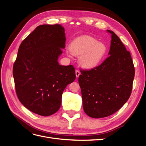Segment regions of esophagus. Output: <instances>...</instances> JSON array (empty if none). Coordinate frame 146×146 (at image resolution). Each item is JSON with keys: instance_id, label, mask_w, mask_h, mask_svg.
I'll return each mask as SVG.
<instances>
[{"instance_id": "obj_1", "label": "esophagus", "mask_w": 146, "mask_h": 146, "mask_svg": "<svg viewBox=\"0 0 146 146\" xmlns=\"http://www.w3.org/2000/svg\"><path fill=\"white\" fill-rule=\"evenodd\" d=\"M80 75V72L78 70H76V77H78Z\"/></svg>"}]
</instances>
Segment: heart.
Instances as JSON below:
<instances>
[{"instance_id": "b5f03b06", "label": "heart", "mask_w": 146, "mask_h": 146, "mask_svg": "<svg viewBox=\"0 0 146 146\" xmlns=\"http://www.w3.org/2000/svg\"><path fill=\"white\" fill-rule=\"evenodd\" d=\"M68 51L75 56H80V64L83 68L93 69L102 63L107 52L104 43L98 42L89 35H82L71 42Z\"/></svg>"}]
</instances>
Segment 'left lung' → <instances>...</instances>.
I'll return each mask as SVG.
<instances>
[{"mask_svg":"<svg viewBox=\"0 0 146 146\" xmlns=\"http://www.w3.org/2000/svg\"><path fill=\"white\" fill-rule=\"evenodd\" d=\"M109 56L98 67L82 70L78 77L84 111L93 118L116 113L129 99L135 77L130 52L113 31Z\"/></svg>","mask_w":146,"mask_h":146,"instance_id":"obj_1","label":"left lung"}]
</instances>
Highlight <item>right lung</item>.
<instances>
[{
	"label": "right lung",
	"instance_id": "1",
	"mask_svg": "<svg viewBox=\"0 0 146 146\" xmlns=\"http://www.w3.org/2000/svg\"><path fill=\"white\" fill-rule=\"evenodd\" d=\"M64 29L59 24L39 25L22 42L13 65L17 98L34 113L48 116L61 104L63 92L76 79L72 65L61 66Z\"/></svg>",
	"mask_w": 146,
	"mask_h": 146
}]
</instances>
